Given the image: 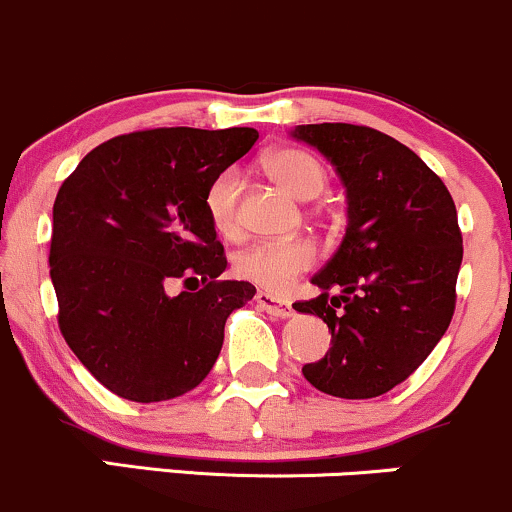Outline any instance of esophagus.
<instances>
[{
  "label": "esophagus",
  "mask_w": 512,
  "mask_h": 512,
  "mask_svg": "<svg viewBox=\"0 0 512 512\" xmlns=\"http://www.w3.org/2000/svg\"><path fill=\"white\" fill-rule=\"evenodd\" d=\"M256 304L263 309V312H268L271 317H278V319H287L292 317V304L285 302V300H278V297H273L271 292H256Z\"/></svg>",
  "instance_id": "34e87169"
}]
</instances>
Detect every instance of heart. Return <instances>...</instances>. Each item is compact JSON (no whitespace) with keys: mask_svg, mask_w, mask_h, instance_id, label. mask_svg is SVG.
I'll return each mask as SVG.
<instances>
[{"mask_svg":"<svg viewBox=\"0 0 512 512\" xmlns=\"http://www.w3.org/2000/svg\"><path fill=\"white\" fill-rule=\"evenodd\" d=\"M268 174L297 198H317L326 186V169L312 152L302 147H278L263 159ZM241 174L234 166L222 169L205 188V212L222 237L239 232ZM317 263V249L307 239L256 241L234 258V271L268 292H285Z\"/></svg>","mask_w":512,"mask_h":512,"instance_id":"heart-1","label":"heart"}]
</instances>
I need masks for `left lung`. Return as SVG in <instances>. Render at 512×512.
<instances>
[{
    "mask_svg": "<svg viewBox=\"0 0 512 512\" xmlns=\"http://www.w3.org/2000/svg\"><path fill=\"white\" fill-rule=\"evenodd\" d=\"M292 135L331 159L348 193L346 237L312 278L321 295L292 304L331 331V350L302 375L338 399L387 394L418 370L455 314V200L416 152L375 128L297 125Z\"/></svg>",
    "mask_w": 512,
    "mask_h": 512,
    "instance_id": "8db88e82",
    "label": "left lung"
}]
</instances>
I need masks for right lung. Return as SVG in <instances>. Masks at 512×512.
<instances>
[{
  "label": "right lung",
  "mask_w": 512,
  "mask_h": 512,
  "mask_svg": "<svg viewBox=\"0 0 512 512\" xmlns=\"http://www.w3.org/2000/svg\"><path fill=\"white\" fill-rule=\"evenodd\" d=\"M256 140L254 128L137 130L91 149L62 181L50 239L57 324L113 394L152 404L191 392L229 314L256 295L220 280L225 246L203 203Z\"/></svg>",
  "instance_id": "1"
}]
</instances>
